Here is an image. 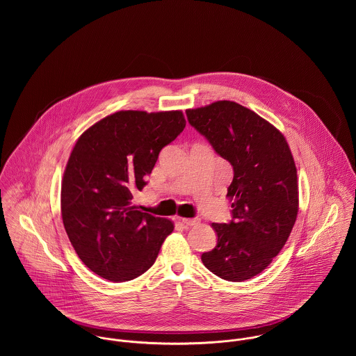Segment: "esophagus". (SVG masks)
Here are the masks:
<instances>
[{
	"label": "esophagus",
	"instance_id": "1",
	"mask_svg": "<svg viewBox=\"0 0 356 356\" xmlns=\"http://www.w3.org/2000/svg\"><path fill=\"white\" fill-rule=\"evenodd\" d=\"M179 220L186 226H195L200 222V219H197V218H179Z\"/></svg>",
	"mask_w": 356,
	"mask_h": 356
}]
</instances>
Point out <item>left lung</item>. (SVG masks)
I'll use <instances>...</instances> for the list:
<instances>
[{"instance_id": "1", "label": "left lung", "mask_w": 356, "mask_h": 356, "mask_svg": "<svg viewBox=\"0 0 356 356\" xmlns=\"http://www.w3.org/2000/svg\"><path fill=\"white\" fill-rule=\"evenodd\" d=\"M189 123L234 171L227 188L233 219L212 223L216 247L204 266L233 282L261 273L284 248L299 211L298 171L284 134L234 102L186 109Z\"/></svg>"}]
</instances>
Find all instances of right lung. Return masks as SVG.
Here are the masks:
<instances>
[{
	"label": "right lung",
	"mask_w": 356,
	"mask_h": 356,
	"mask_svg": "<svg viewBox=\"0 0 356 356\" xmlns=\"http://www.w3.org/2000/svg\"><path fill=\"white\" fill-rule=\"evenodd\" d=\"M185 126L182 111H119L78 138L61 182V216L75 252L102 278L144 274L172 233L170 219L138 211L131 199Z\"/></svg>",
	"instance_id": "right-lung-1"
}]
</instances>
